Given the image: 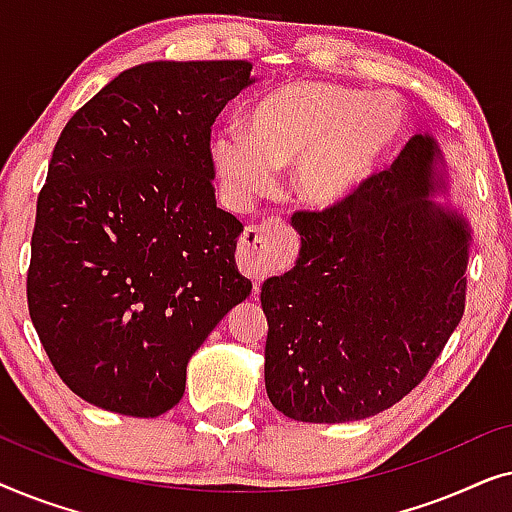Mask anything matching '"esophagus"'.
<instances>
[{"mask_svg":"<svg viewBox=\"0 0 512 512\" xmlns=\"http://www.w3.org/2000/svg\"><path fill=\"white\" fill-rule=\"evenodd\" d=\"M284 221L270 219L263 226H249L240 240V268L247 277L261 284L275 272V247L284 240Z\"/></svg>","mask_w":512,"mask_h":512,"instance_id":"esophagus-1","label":"esophagus"}]
</instances>
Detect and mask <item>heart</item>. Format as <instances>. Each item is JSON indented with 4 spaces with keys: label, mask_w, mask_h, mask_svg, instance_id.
Wrapping results in <instances>:
<instances>
[{
    "label": "heart",
    "mask_w": 512,
    "mask_h": 512,
    "mask_svg": "<svg viewBox=\"0 0 512 512\" xmlns=\"http://www.w3.org/2000/svg\"><path fill=\"white\" fill-rule=\"evenodd\" d=\"M403 130L405 109L394 95L293 81L258 97L244 111L242 132H216L209 153L235 202L263 195L272 170L293 165V198L312 212H331L368 184Z\"/></svg>",
    "instance_id": "obj_1"
}]
</instances>
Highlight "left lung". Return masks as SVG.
<instances>
[{"mask_svg":"<svg viewBox=\"0 0 512 512\" xmlns=\"http://www.w3.org/2000/svg\"><path fill=\"white\" fill-rule=\"evenodd\" d=\"M429 132L331 212H296V265L261 289L265 391L296 422L373 417L408 396L459 326L471 226Z\"/></svg>","mask_w":512,"mask_h":512,"instance_id":"left-lung-1","label":"left lung"}]
</instances>
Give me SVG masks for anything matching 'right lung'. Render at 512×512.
Segmentation results:
<instances>
[{"mask_svg":"<svg viewBox=\"0 0 512 512\" xmlns=\"http://www.w3.org/2000/svg\"><path fill=\"white\" fill-rule=\"evenodd\" d=\"M247 60L125 69L60 132L37 200L27 305L60 380L97 408L158 417L251 293L242 223L216 207L214 118L256 83Z\"/></svg>","mask_w":512,"mask_h":512,"instance_id":"right-lung-1","label":"right lung"}]
</instances>
